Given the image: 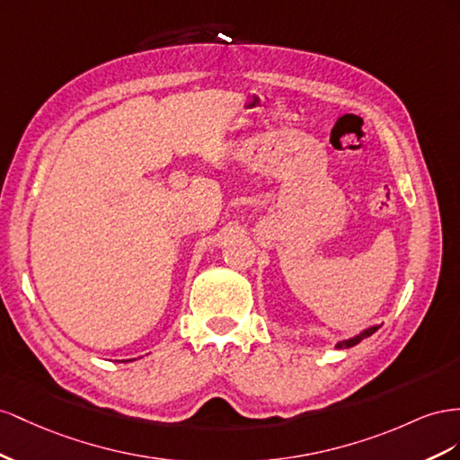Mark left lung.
Instances as JSON below:
<instances>
[{
	"mask_svg": "<svg viewBox=\"0 0 460 460\" xmlns=\"http://www.w3.org/2000/svg\"><path fill=\"white\" fill-rule=\"evenodd\" d=\"M379 330L377 325H374V327H370V330H366V332H362L360 335H357V337H352V339H349V341H341V343H337L335 347L337 349H349V347H354L357 343H360V341L364 339V337H370L372 333H376Z\"/></svg>",
	"mask_w": 460,
	"mask_h": 460,
	"instance_id": "8db88e82",
	"label": "left lung"
}]
</instances>
